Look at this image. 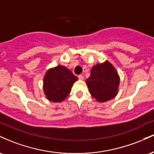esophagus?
<instances>
[{
    "instance_id": "1",
    "label": "esophagus",
    "mask_w": 154,
    "mask_h": 154,
    "mask_svg": "<svg viewBox=\"0 0 154 154\" xmlns=\"http://www.w3.org/2000/svg\"><path fill=\"white\" fill-rule=\"evenodd\" d=\"M78 78H79V80H83V79H84V76L83 75H79L78 76Z\"/></svg>"
}]
</instances>
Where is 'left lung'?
Here are the masks:
<instances>
[{
	"mask_svg": "<svg viewBox=\"0 0 154 154\" xmlns=\"http://www.w3.org/2000/svg\"><path fill=\"white\" fill-rule=\"evenodd\" d=\"M119 77L114 66L106 61L92 67L91 76L86 84L93 98L99 102H106L117 95Z\"/></svg>",
	"mask_w": 154,
	"mask_h": 154,
	"instance_id": "1",
	"label": "left lung"
}]
</instances>
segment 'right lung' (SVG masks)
I'll return each mask as SVG.
<instances>
[{
  "instance_id": "obj_1",
  "label": "right lung",
  "mask_w": 154,
  "mask_h": 154,
  "mask_svg": "<svg viewBox=\"0 0 154 154\" xmlns=\"http://www.w3.org/2000/svg\"><path fill=\"white\" fill-rule=\"evenodd\" d=\"M78 79L64 66L51 68L43 78V91L47 99L53 102H61L71 92L73 84Z\"/></svg>"
}]
</instances>
